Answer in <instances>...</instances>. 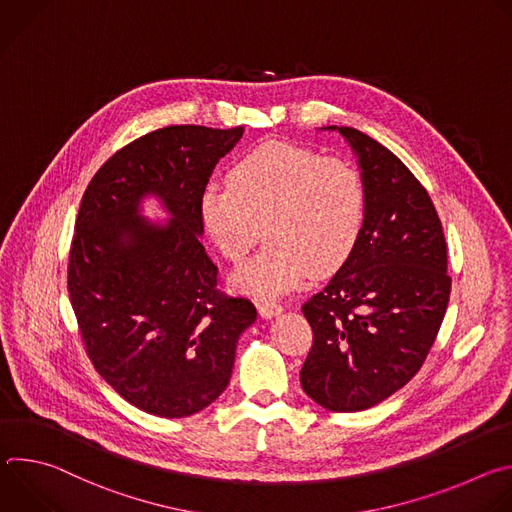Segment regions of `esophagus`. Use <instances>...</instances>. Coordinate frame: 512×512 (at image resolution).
<instances>
[{
	"label": "esophagus",
	"mask_w": 512,
	"mask_h": 512,
	"mask_svg": "<svg viewBox=\"0 0 512 512\" xmlns=\"http://www.w3.org/2000/svg\"><path fill=\"white\" fill-rule=\"evenodd\" d=\"M257 308H259L261 318H273V316H279L283 312V306L275 300H261Z\"/></svg>",
	"instance_id": "1"
}]
</instances>
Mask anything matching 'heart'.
<instances>
[{
	"label": "heart",
	"mask_w": 512,
	"mask_h": 512,
	"mask_svg": "<svg viewBox=\"0 0 512 512\" xmlns=\"http://www.w3.org/2000/svg\"><path fill=\"white\" fill-rule=\"evenodd\" d=\"M367 204V184L354 164L289 141H265L233 164L229 186L212 184L202 192L200 216L231 263L249 257L265 225L269 243L235 285L277 296L312 271L326 275L348 259Z\"/></svg>",
	"instance_id": "heart-1"
}]
</instances>
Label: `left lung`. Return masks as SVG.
Wrapping results in <instances>:
<instances>
[{"label": "left lung", "instance_id": "left-lung-1", "mask_svg": "<svg viewBox=\"0 0 512 512\" xmlns=\"http://www.w3.org/2000/svg\"><path fill=\"white\" fill-rule=\"evenodd\" d=\"M338 131L358 158L369 204L362 233L302 312L314 344L300 381L328 411H364L405 387L440 332L452 279L440 216L419 180L385 145Z\"/></svg>", "mask_w": 512, "mask_h": 512}]
</instances>
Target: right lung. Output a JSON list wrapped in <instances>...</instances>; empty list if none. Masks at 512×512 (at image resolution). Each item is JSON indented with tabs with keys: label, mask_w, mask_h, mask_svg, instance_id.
<instances>
[{
	"label": "right lung",
	"mask_w": 512,
	"mask_h": 512,
	"mask_svg": "<svg viewBox=\"0 0 512 512\" xmlns=\"http://www.w3.org/2000/svg\"><path fill=\"white\" fill-rule=\"evenodd\" d=\"M243 127L170 125L113 154L89 182L68 253V294L97 373L131 405L188 417L221 395L257 310L216 289L200 198ZM171 218L152 224L140 200Z\"/></svg>",
	"instance_id": "obj_1"
}]
</instances>
